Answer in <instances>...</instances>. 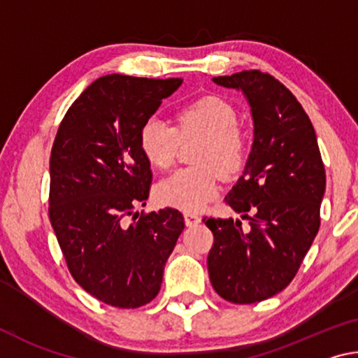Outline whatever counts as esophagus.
<instances>
[{
    "label": "esophagus",
    "mask_w": 358,
    "mask_h": 358,
    "mask_svg": "<svg viewBox=\"0 0 358 358\" xmlns=\"http://www.w3.org/2000/svg\"><path fill=\"white\" fill-rule=\"evenodd\" d=\"M185 222L187 227H192V226H197L199 222H201V216L194 215V213H185Z\"/></svg>",
    "instance_id": "34e87169"
}]
</instances>
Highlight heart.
<instances>
[{"label":"heart","instance_id":"1","mask_svg":"<svg viewBox=\"0 0 358 358\" xmlns=\"http://www.w3.org/2000/svg\"><path fill=\"white\" fill-rule=\"evenodd\" d=\"M201 138L194 155L199 166L180 169L156 186L157 202L183 211H201L220 192L221 175L234 177L250 156V137L238 124V112L220 96L208 94L181 106L177 126L151 117L138 132V145L148 161L166 171L177 159L181 141Z\"/></svg>","mask_w":358,"mask_h":358}]
</instances>
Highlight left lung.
Masks as SVG:
<instances>
[{
    "mask_svg": "<svg viewBox=\"0 0 358 358\" xmlns=\"http://www.w3.org/2000/svg\"><path fill=\"white\" fill-rule=\"evenodd\" d=\"M243 92L251 106L254 142L245 172L226 203L250 220L203 217L213 232L207 265L224 300L250 305L286 289L320 226L325 169L311 120L273 76L257 69L215 77Z\"/></svg>",
    "mask_w": 358,
    "mask_h": 358,
    "instance_id": "8db88e82",
    "label": "left lung"
}]
</instances>
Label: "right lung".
Instances as JSON below:
<instances>
[{
	"label": "right lung",
	"mask_w": 358,
	"mask_h": 358,
	"mask_svg": "<svg viewBox=\"0 0 358 358\" xmlns=\"http://www.w3.org/2000/svg\"><path fill=\"white\" fill-rule=\"evenodd\" d=\"M181 82L101 77L69 107L53 142L52 227L72 278L106 305L131 310L153 300L185 229L175 208L136 211L153 180L138 132Z\"/></svg>",
	"instance_id": "add662e5"
}]
</instances>
